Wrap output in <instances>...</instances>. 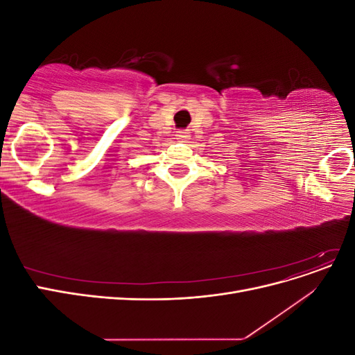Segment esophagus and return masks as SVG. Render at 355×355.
Masks as SVG:
<instances>
[{"instance_id": "34e87169", "label": "esophagus", "mask_w": 355, "mask_h": 355, "mask_svg": "<svg viewBox=\"0 0 355 355\" xmlns=\"http://www.w3.org/2000/svg\"><path fill=\"white\" fill-rule=\"evenodd\" d=\"M188 137H189V132L188 130H179V132H176V139H178V141H187Z\"/></svg>"}]
</instances>
